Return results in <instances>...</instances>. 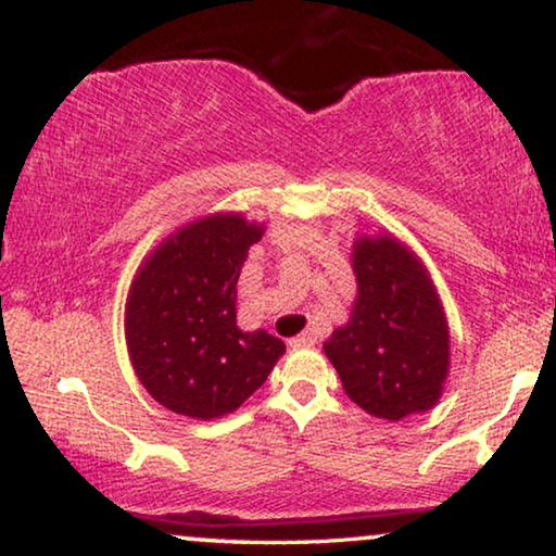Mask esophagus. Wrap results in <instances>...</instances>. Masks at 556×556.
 Here are the masks:
<instances>
[{"label":"esophagus","mask_w":556,"mask_h":556,"mask_svg":"<svg viewBox=\"0 0 556 556\" xmlns=\"http://www.w3.org/2000/svg\"><path fill=\"white\" fill-rule=\"evenodd\" d=\"M288 344H291V346H311V344H316V333L306 331V333H301V337H293L291 341H288Z\"/></svg>","instance_id":"esophagus-1"}]
</instances>
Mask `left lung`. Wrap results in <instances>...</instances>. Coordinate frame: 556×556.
I'll return each mask as SVG.
<instances>
[{
	"mask_svg": "<svg viewBox=\"0 0 556 556\" xmlns=\"http://www.w3.org/2000/svg\"><path fill=\"white\" fill-rule=\"evenodd\" d=\"M352 321L324 344L349 400L402 420L435 405L447 375V326L422 265L392 238L354 245Z\"/></svg>",
	"mask_w": 556,
	"mask_h": 556,
	"instance_id": "8db88e82",
	"label": "left lung"
}]
</instances>
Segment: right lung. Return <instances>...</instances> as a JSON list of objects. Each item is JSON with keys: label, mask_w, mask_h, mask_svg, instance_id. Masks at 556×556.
Masks as SVG:
<instances>
[{"label": "right lung", "mask_w": 556, "mask_h": 556, "mask_svg": "<svg viewBox=\"0 0 556 556\" xmlns=\"http://www.w3.org/2000/svg\"><path fill=\"white\" fill-rule=\"evenodd\" d=\"M263 230L212 215L159 245L134 278L126 339L134 369L159 405L212 420L263 387L286 344L240 331L235 286Z\"/></svg>", "instance_id": "obj_1"}]
</instances>
